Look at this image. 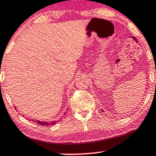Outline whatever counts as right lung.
I'll return each instance as SVG.
<instances>
[{
    "label": "right lung",
    "instance_id": "right-lung-1",
    "mask_svg": "<svg viewBox=\"0 0 156 156\" xmlns=\"http://www.w3.org/2000/svg\"><path fill=\"white\" fill-rule=\"evenodd\" d=\"M66 114V112H65ZM34 121V122L38 123V124L40 125H42V126H52V125H55V123H57V121H51V122H47V121H35V120H31Z\"/></svg>",
    "mask_w": 156,
    "mask_h": 156
}]
</instances>
